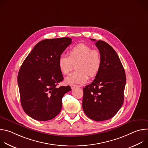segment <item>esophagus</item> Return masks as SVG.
<instances>
[{
	"label": "esophagus",
	"mask_w": 148,
	"mask_h": 148,
	"mask_svg": "<svg viewBox=\"0 0 148 148\" xmlns=\"http://www.w3.org/2000/svg\"><path fill=\"white\" fill-rule=\"evenodd\" d=\"M70 86H71V88L72 90L74 89V88H76V87H78L77 85H74V84H71Z\"/></svg>",
	"instance_id": "1"
}]
</instances>
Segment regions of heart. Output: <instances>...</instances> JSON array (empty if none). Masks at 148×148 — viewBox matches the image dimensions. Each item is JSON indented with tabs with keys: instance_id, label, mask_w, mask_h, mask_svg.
Listing matches in <instances>:
<instances>
[{
	"instance_id": "b5f03b06",
	"label": "heart",
	"mask_w": 148,
	"mask_h": 148,
	"mask_svg": "<svg viewBox=\"0 0 148 148\" xmlns=\"http://www.w3.org/2000/svg\"><path fill=\"white\" fill-rule=\"evenodd\" d=\"M58 66L63 75H68L75 64L76 71L71 73L65 79L69 84H84L90 78L95 77L99 73L102 58L100 52L92 49L90 46L79 43L69 51V57L61 55L58 59Z\"/></svg>"
}]
</instances>
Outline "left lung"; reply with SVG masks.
<instances>
[{
    "label": "left lung",
    "mask_w": 148,
    "mask_h": 148,
    "mask_svg": "<svg viewBox=\"0 0 148 148\" xmlns=\"http://www.w3.org/2000/svg\"><path fill=\"white\" fill-rule=\"evenodd\" d=\"M95 45L101 55L102 65L95 79L83 88L82 106L88 118L103 121L112 118L121 108L126 75L114 49L101 40L97 41Z\"/></svg>",
    "instance_id": "left-lung-1"
}]
</instances>
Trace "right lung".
<instances>
[{
  "label": "right lung",
  "instance_id": "1",
  "mask_svg": "<svg viewBox=\"0 0 148 148\" xmlns=\"http://www.w3.org/2000/svg\"><path fill=\"white\" fill-rule=\"evenodd\" d=\"M62 37L43 40L29 53L17 76L20 102L26 114L40 121L50 120L61 111L62 98L70 86L57 87L63 80L58 59L71 44Z\"/></svg>",
  "mask_w": 148,
  "mask_h": 148
}]
</instances>
